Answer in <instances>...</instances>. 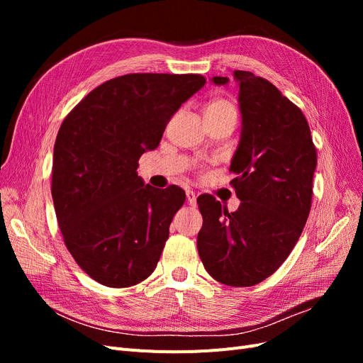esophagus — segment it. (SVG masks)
I'll use <instances>...</instances> for the list:
<instances>
[{
	"label": "esophagus",
	"instance_id": "1",
	"mask_svg": "<svg viewBox=\"0 0 363 363\" xmlns=\"http://www.w3.org/2000/svg\"><path fill=\"white\" fill-rule=\"evenodd\" d=\"M186 200H188L189 206L194 207L196 204V194L194 191H188V192H186Z\"/></svg>",
	"mask_w": 363,
	"mask_h": 363
}]
</instances>
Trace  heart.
Wrapping results in <instances>:
<instances>
[{"label": "heart", "instance_id": "1", "mask_svg": "<svg viewBox=\"0 0 363 363\" xmlns=\"http://www.w3.org/2000/svg\"><path fill=\"white\" fill-rule=\"evenodd\" d=\"M204 113H236V111L230 101L223 100V98H216V100L211 101L206 106Z\"/></svg>", "mask_w": 363, "mask_h": 363}]
</instances>
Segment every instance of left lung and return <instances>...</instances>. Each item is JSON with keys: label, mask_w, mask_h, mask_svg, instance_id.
I'll list each match as a JSON object with an SVG mask.
<instances>
[{"label": "left lung", "mask_w": 363, "mask_h": 363, "mask_svg": "<svg viewBox=\"0 0 363 363\" xmlns=\"http://www.w3.org/2000/svg\"><path fill=\"white\" fill-rule=\"evenodd\" d=\"M242 115L230 182L240 200L228 212L199 196L203 227L196 248L206 271L228 286H252L276 272L298 242L312 203L316 150L303 112L276 86L235 71ZM212 83L227 84V77Z\"/></svg>", "instance_id": "left-lung-1"}]
</instances>
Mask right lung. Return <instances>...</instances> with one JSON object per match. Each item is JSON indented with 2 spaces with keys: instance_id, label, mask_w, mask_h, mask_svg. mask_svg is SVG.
<instances>
[{
  "instance_id": "1",
  "label": "right lung",
  "mask_w": 363,
  "mask_h": 363,
  "mask_svg": "<svg viewBox=\"0 0 363 363\" xmlns=\"http://www.w3.org/2000/svg\"><path fill=\"white\" fill-rule=\"evenodd\" d=\"M204 84L196 74L121 75L87 94L60 125L51 180L57 223L75 262L104 286H133L157 267L186 194L145 186L138 162Z\"/></svg>"
}]
</instances>
